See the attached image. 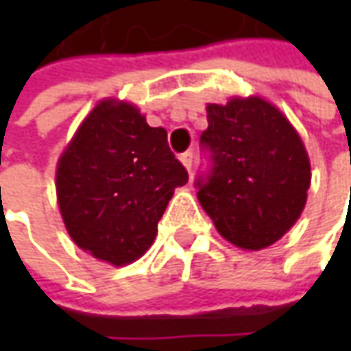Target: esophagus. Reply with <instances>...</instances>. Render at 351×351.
Here are the masks:
<instances>
[{"instance_id":"obj_1","label":"esophagus","mask_w":351,"mask_h":351,"mask_svg":"<svg viewBox=\"0 0 351 351\" xmlns=\"http://www.w3.org/2000/svg\"><path fill=\"white\" fill-rule=\"evenodd\" d=\"M180 160H182L183 166L187 168V171H191V168H193V152H191V150L183 152V154L180 156Z\"/></svg>"}]
</instances>
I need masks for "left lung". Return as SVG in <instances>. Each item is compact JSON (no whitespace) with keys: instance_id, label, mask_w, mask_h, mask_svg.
<instances>
[{"instance_id":"left-lung-1","label":"left lung","mask_w":351,"mask_h":351,"mask_svg":"<svg viewBox=\"0 0 351 351\" xmlns=\"http://www.w3.org/2000/svg\"><path fill=\"white\" fill-rule=\"evenodd\" d=\"M201 134L207 169L197 199L217 230L244 250L271 246L301 217L311 185L303 142L274 105L260 97L207 107Z\"/></svg>"}]
</instances>
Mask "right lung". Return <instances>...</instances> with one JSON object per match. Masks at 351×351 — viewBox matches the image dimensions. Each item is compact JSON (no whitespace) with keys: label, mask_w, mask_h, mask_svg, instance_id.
Here are the masks:
<instances>
[{"label":"right lung","mask_w":351,"mask_h":351,"mask_svg":"<svg viewBox=\"0 0 351 351\" xmlns=\"http://www.w3.org/2000/svg\"><path fill=\"white\" fill-rule=\"evenodd\" d=\"M187 180L166 128L150 127L128 103L101 101L62 154L56 193L75 244L123 265L150 248L173 189Z\"/></svg>","instance_id":"add662e5"}]
</instances>
